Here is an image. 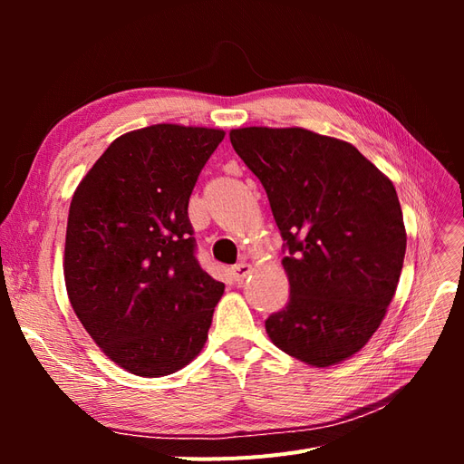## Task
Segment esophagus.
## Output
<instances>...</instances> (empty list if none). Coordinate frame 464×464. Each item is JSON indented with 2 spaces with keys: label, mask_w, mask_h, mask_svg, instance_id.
<instances>
[{
  "label": "esophagus",
  "mask_w": 464,
  "mask_h": 464,
  "mask_svg": "<svg viewBox=\"0 0 464 464\" xmlns=\"http://www.w3.org/2000/svg\"><path fill=\"white\" fill-rule=\"evenodd\" d=\"M230 273H232L236 283H242V280L251 273V265H247V263H237V265L232 266Z\"/></svg>",
  "instance_id": "esophagus-1"
}]
</instances>
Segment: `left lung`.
<instances>
[{"instance_id":"8db88e82","label":"left lung","mask_w":464,"mask_h":464,"mask_svg":"<svg viewBox=\"0 0 464 464\" xmlns=\"http://www.w3.org/2000/svg\"><path fill=\"white\" fill-rule=\"evenodd\" d=\"M230 143L269 198L290 300L265 329L315 368L370 341L395 296L406 251L392 181L346 141L302 128H242Z\"/></svg>"}]
</instances>
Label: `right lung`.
Instances as JSON below:
<instances>
[{"label": "right lung", "mask_w": 464, "mask_h": 464, "mask_svg": "<svg viewBox=\"0 0 464 464\" xmlns=\"http://www.w3.org/2000/svg\"><path fill=\"white\" fill-rule=\"evenodd\" d=\"M222 139L176 123L125 133L69 207V302L102 353L135 375L174 373L207 341L224 285L195 257L188 203Z\"/></svg>", "instance_id": "1"}]
</instances>
